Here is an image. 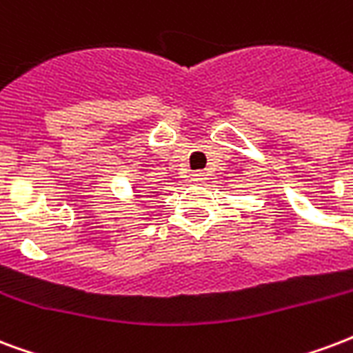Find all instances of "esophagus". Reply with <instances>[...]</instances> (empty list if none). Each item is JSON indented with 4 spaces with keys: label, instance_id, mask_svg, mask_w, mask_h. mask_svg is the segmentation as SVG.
Instances as JSON below:
<instances>
[{
    "label": "esophagus",
    "instance_id": "1",
    "mask_svg": "<svg viewBox=\"0 0 353 353\" xmlns=\"http://www.w3.org/2000/svg\"><path fill=\"white\" fill-rule=\"evenodd\" d=\"M190 180H192V182H205L206 174L203 173V171H195V173L190 174Z\"/></svg>",
    "mask_w": 353,
    "mask_h": 353
}]
</instances>
